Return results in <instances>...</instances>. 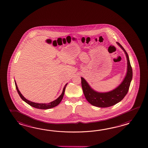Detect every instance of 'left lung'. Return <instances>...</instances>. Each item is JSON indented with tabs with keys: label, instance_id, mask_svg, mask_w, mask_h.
<instances>
[{
	"label": "left lung",
	"instance_id": "obj_1",
	"mask_svg": "<svg viewBox=\"0 0 148 148\" xmlns=\"http://www.w3.org/2000/svg\"><path fill=\"white\" fill-rule=\"evenodd\" d=\"M116 43L125 54L127 66L125 77L117 87L111 91L99 92L91 88L85 79L81 77L82 88L85 98L90 104L96 107H108L113 106L122 101L129 91L133 76L132 67L127 52L119 43Z\"/></svg>",
	"mask_w": 148,
	"mask_h": 148
}]
</instances>
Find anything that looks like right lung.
Here are the masks:
<instances>
[{
  "instance_id": "add662e5",
  "label": "right lung",
  "mask_w": 148,
  "mask_h": 148,
  "mask_svg": "<svg viewBox=\"0 0 148 148\" xmlns=\"http://www.w3.org/2000/svg\"><path fill=\"white\" fill-rule=\"evenodd\" d=\"M15 86H16V89H17V91L18 92V94H19V96L21 97V98L22 99L23 101H24L25 102H26L27 104H28V105H29L30 106H31L32 107H34L36 108H38V109H42V110H47V109H49V108H53V107H56L57 106V105H58L59 104H60V102L62 101V98L63 97V95L64 94V91H65V89H66V85L68 84H66L64 88L63 89V91L62 94H61L60 96L57 99H56V100L51 101L50 103H34V102H32L31 101H28L27 99H26L23 96L22 94L21 93V92L19 91L18 90V87L17 86L16 84V82L15 80Z\"/></svg>"
}]
</instances>
